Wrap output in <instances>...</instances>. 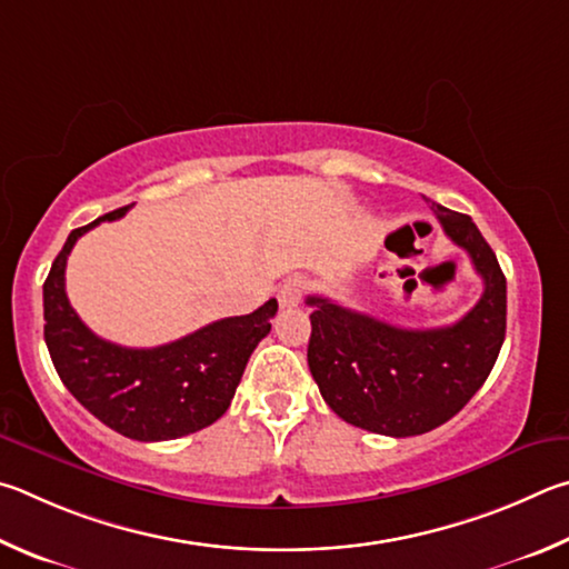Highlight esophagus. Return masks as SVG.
I'll return each mask as SVG.
<instances>
[{
	"label": "esophagus",
	"mask_w": 569,
	"mask_h": 569,
	"mask_svg": "<svg viewBox=\"0 0 569 569\" xmlns=\"http://www.w3.org/2000/svg\"><path fill=\"white\" fill-rule=\"evenodd\" d=\"M302 295H305V279L290 277L282 287H279V295H277L279 307H287V310H290V307H297L302 300Z\"/></svg>",
	"instance_id": "esophagus-1"
}]
</instances>
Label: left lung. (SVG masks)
Listing matches in <instances>:
<instances>
[{
  "label": "left lung",
  "instance_id": "8db88e82",
  "mask_svg": "<svg viewBox=\"0 0 569 569\" xmlns=\"http://www.w3.org/2000/svg\"><path fill=\"white\" fill-rule=\"evenodd\" d=\"M432 209L485 282L480 302L460 322L405 330L307 297L310 372L332 412L367 432L412 437L452 420L490 377L505 342L507 282L492 247L467 214L435 202Z\"/></svg>",
  "mask_w": 569,
  "mask_h": 569
}]
</instances>
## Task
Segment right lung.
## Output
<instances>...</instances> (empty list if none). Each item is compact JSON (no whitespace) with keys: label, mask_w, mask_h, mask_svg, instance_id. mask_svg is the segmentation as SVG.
Returning <instances> with one entry per match:
<instances>
[{"label":"right lung","mask_w":569,"mask_h":569,"mask_svg":"<svg viewBox=\"0 0 569 569\" xmlns=\"http://www.w3.org/2000/svg\"><path fill=\"white\" fill-rule=\"evenodd\" d=\"M127 207L72 229L44 282V342L59 380L99 422L139 442H162L217 422L232 402L249 355L272 330L277 300L227 317L169 345L134 350L107 342L79 320L64 292L67 257L79 237Z\"/></svg>","instance_id":"add662e5"}]
</instances>
